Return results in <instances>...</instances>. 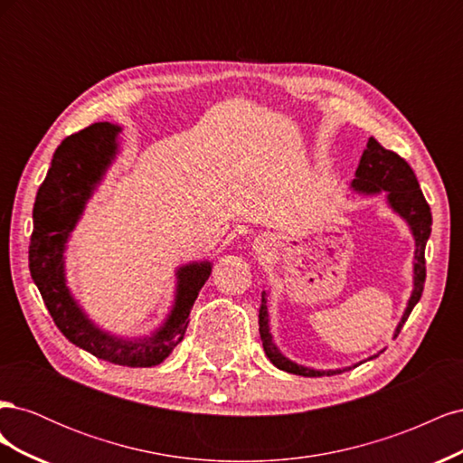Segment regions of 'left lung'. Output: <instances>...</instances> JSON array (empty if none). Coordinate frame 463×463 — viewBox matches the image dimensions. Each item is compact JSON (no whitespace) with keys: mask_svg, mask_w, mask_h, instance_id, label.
<instances>
[{"mask_svg":"<svg viewBox=\"0 0 463 463\" xmlns=\"http://www.w3.org/2000/svg\"><path fill=\"white\" fill-rule=\"evenodd\" d=\"M352 187L359 193L365 194H376L381 191H386V199L388 204L392 206L394 213H398L405 222L410 223L411 233L415 237V262H413V291L411 298L408 301V307H405V313L400 320V325L396 328L394 338L400 334L403 322L408 320L410 313L413 311V307L417 301L421 299L423 286H425V278H427V269H425V245L430 235V226H432V216H430V206L427 204L423 191L417 184V177L410 164L405 162L402 156H398L396 152L386 150L376 138H369L367 148L363 152V156L359 160V167L355 172V179L352 181ZM259 332H260V340L264 354L272 361V365L278 367L279 371L293 373L299 376H330V374H338L347 369H335V371H317L298 365V363L289 361L279 354V349L272 342V334L269 326V307H266V291H262V301H260V309H259ZM376 357V355H373ZM371 357V359H373ZM359 365V363H357ZM354 365V367H357Z\"/></svg>","mask_w":463,"mask_h":463,"instance_id":"obj_1","label":"left lung"}]
</instances>
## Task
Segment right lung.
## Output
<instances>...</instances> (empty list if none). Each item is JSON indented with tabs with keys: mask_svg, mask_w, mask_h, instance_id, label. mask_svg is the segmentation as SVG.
Returning a JSON list of instances; mask_svg holds the SVG:
<instances>
[{
	"mask_svg": "<svg viewBox=\"0 0 463 463\" xmlns=\"http://www.w3.org/2000/svg\"><path fill=\"white\" fill-rule=\"evenodd\" d=\"M121 129L108 121L92 123L55 150L33 210L34 230L29 247V269L55 326L69 342L98 359L123 367H152L184 340L189 313L210 276V262H191L177 270V293L172 313L148 338L125 340L111 335L87 318L65 284L63 250L92 191L116 158V137Z\"/></svg>",
	"mask_w": 463,
	"mask_h": 463,
	"instance_id": "add662e5",
	"label": "right lung"
}]
</instances>
